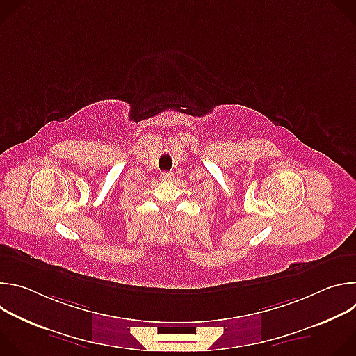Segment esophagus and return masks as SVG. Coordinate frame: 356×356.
<instances>
[{
	"label": "esophagus",
	"instance_id": "obj_1",
	"mask_svg": "<svg viewBox=\"0 0 356 356\" xmlns=\"http://www.w3.org/2000/svg\"><path fill=\"white\" fill-rule=\"evenodd\" d=\"M173 173L172 172H163V173H161V179L163 180V181H170V180H173Z\"/></svg>",
	"mask_w": 356,
	"mask_h": 356
}]
</instances>
